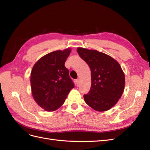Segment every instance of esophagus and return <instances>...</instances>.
I'll return each mask as SVG.
<instances>
[{"mask_svg": "<svg viewBox=\"0 0 150 150\" xmlns=\"http://www.w3.org/2000/svg\"><path fill=\"white\" fill-rule=\"evenodd\" d=\"M76 84H77V86H79V83H80V80L79 79H77L76 80Z\"/></svg>", "mask_w": 150, "mask_h": 150, "instance_id": "1", "label": "esophagus"}]
</instances>
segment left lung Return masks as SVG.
<instances>
[{
  "instance_id": "obj_1",
  "label": "left lung",
  "mask_w": 150,
  "mask_h": 150,
  "mask_svg": "<svg viewBox=\"0 0 150 150\" xmlns=\"http://www.w3.org/2000/svg\"><path fill=\"white\" fill-rule=\"evenodd\" d=\"M77 52L90 67L91 86L84 94L86 104L94 110L105 111L114 106L124 91L125 78L115 59L96 50L78 47Z\"/></svg>"
}]
</instances>
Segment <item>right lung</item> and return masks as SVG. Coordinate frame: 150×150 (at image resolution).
Masks as SVG:
<instances>
[{"mask_svg":"<svg viewBox=\"0 0 150 150\" xmlns=\"http://www.w3.org/2000/svg\"><path fill=\"white\" fill-rule=\"evenodd\" d=\"M71 51L67 48L50 52L39 59L32 69V94L38 105L47 111L59 108L74 87L64 66Z\"/></svg>","mask_w":150,"mask_h":150,"instance_id":"add662e5","label":"right lung"}]
</instances>
